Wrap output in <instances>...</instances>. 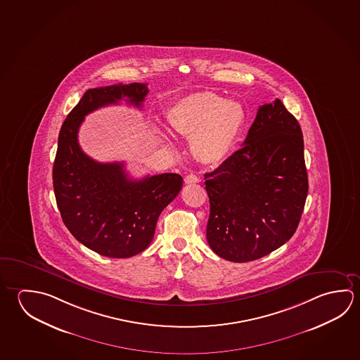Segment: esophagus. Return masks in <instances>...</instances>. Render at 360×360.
<instances>
[{
	"label": "esophagus",
	"instance_id": "1",
	"mask_svg": "<svg viewBox=\"0 0 360 360\" xmlns=\"http://www.w3.org/2000/svg\"><path fill=\"white\" fill-rule=\"evenodd\" d=\"M200 181H201V178L198 177V176H195V174H188V176L184 177V182L187 183V184L198 183Z\"/></svg>",
	"mask_w": 360,
	"mask_h": 360
}]
</instances>
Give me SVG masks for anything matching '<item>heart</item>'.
I'll use <instances>...</instances> for the list:
<instances>
[{
    "label": "heart",
    "instance_id": "heart-1",
    "mask_svg": "<svg viewBox=\"0 0 360 360\" xmlns=\"http://www.w3.org/2000/svg\"><path fill=\"white\" fill-rule=\"evenodd\" d=\"M165 116L176 133L192 138V150L206 165H219L229 157L245 122L241 103L212 92L184 96Z\"/></svg>",
    "mask_w": 360,
    "mask_h": 360
}]
</instances>
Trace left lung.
<instances>
[{
  "label": "left lung",
  "instance_id": "8db88e82",
  "mask_svg": "<svg viewBox=\"0 0 360 360\" xmlns=\"http://www.w3.org/2000/svg\"><path fill=\"white\" fill-rule=\"evenodd\" d=\"M208 245L221 258H263L296 233L309 192L302 130L281 100L260 106L243 148L205 174Z\"/></svg>",
  "mask_w": 360,
  "mask_h": 360
}]
</instances>
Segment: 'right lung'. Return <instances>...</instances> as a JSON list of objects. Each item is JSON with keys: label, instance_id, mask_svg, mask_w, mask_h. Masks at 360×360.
Returning <instances> with one entry per match:
<instances>
[{"label": "right lung", "instance_id": "obj_1", "mask_svg": "<svg viewBox=\"0 0 360 360\" xmlns=\"http://www.w3.org/2000/svg\"><path fill=\"white\" fill-rule=\"evenodd\" d=\"M148 92L146 83L86 91L58 138L53 187L64 225L83 245L108 258H130L146 250L159 214L177 197L183 178L165 173L133 179L122 162L98 163L84 154L78 130L86 115L124 98L141 108Z\"/></svg>", "mask_w": 360, "mask_h": 360}]
</instances>
